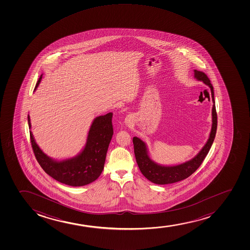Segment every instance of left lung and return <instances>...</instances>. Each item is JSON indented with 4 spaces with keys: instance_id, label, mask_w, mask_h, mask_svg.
<instances>
[{
    "instance_id": "left-lung-1",
    "label": "left lung",
    "mask_w": 250,
    "mask_h": 250,
    "mask_svg": "<svg viewBox=\"0 0 250 250\" xmlns=\"http://www.w3.org/2000/svg\"><path fill=\"white\" fill-rule=\"evenodd\" d=\"M194 78L198 81H202L207 86H209L212 95V128L210 132L209 138L207 141L206 144L201 151L192 158L191 160L185 162L184 164H178L175 166H164L155 163L152 160L148 154L146 144L140 138L134 137L132 138L134 145V153H135L136 161L141 172L144 174L145 178L149 181L156 184H169L182 181L185 178L192 175L196 170L198 169L201 165L204 158H206L212 146V143L215 138L218 119L216 112L215 101H214V92L213 87L210 83V80L204 72L194 70Z\"/></svg>"
}]
</instances>
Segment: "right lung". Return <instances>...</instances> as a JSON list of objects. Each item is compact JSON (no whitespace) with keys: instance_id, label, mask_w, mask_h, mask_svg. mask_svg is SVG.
<instances>
[{"instance_id":"right-lung-1","label":"right lung","mask_w":250,"mask_h":250,"mask_svg":"<svg viewBox=\"0 0 250 250\" xmlns=\"http://www.w3.org/2000/svg\"><path fill=\"white\" fill-rule=\"evenodd\" d=\"M41 75L34 92L40 84ZM112 112L95 118L90 127L86 145L74 158L62 161L52 159L45 154L35 141L30 131V138L35 157L42 169L55 180L69 186H84L95 181L104 168L106 152L113 134ZM31 129L30 117H27Z\"/></svg>"}]
</instances>
